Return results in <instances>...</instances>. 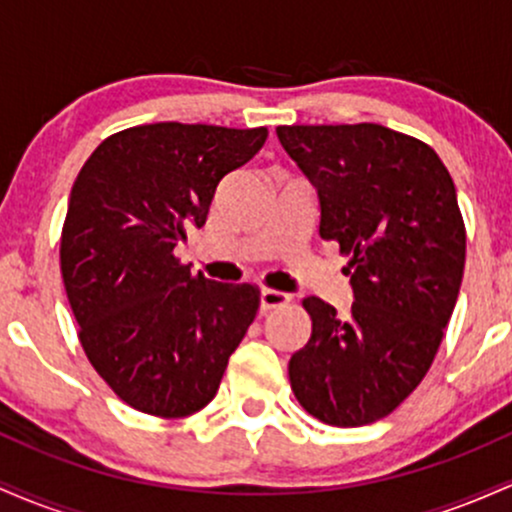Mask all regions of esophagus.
Instances as JSON below:
<instances>
[{
  "label": "esophagus",
  "mask_w": 512,
  "mask_h": 512,
  "mask_svg": "<svg viewBox=\"0 0 512 512\" xmlns=\"http://www.w3.org/2000/svg\"><path fill=\"white\" fill-rule=\"evenodd\" d=\"M291 301L289 293L284 291H274V289H262L260 291V310L262 313H267V310H274V308H281V305H286Z\"/></svg>",
  "instance_id": "esophagus-1"
}]
</instances>
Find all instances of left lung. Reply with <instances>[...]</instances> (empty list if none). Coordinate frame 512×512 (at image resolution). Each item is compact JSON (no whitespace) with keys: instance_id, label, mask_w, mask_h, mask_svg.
I'll use <instances>...</instances> for the list:
<instances>
[{"instance_id":"8db88e82","label":"left lung","mask_w":512,"mask_h":512,"mask_svg":"<svg viewBox=\"0 0 512 512\" xmlns=\"http://www.w3.org/2000/svg\"><path fill=\"white\" fill-rule=\"evenodd\" d=\"M276 137L320 199V238L339 243L356 301L349 315L303 298L308 344L291 390L322 424L385 419L419 387L455 310L467 233L436 151L395 129L281 125Z\"/></svg>"}]
</instances>
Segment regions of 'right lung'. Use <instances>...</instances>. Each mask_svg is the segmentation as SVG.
Segmentation results:
<instances>
[{
  "label": "right lung",
  "instance_id": "add662e5",
  "mask_svg": "<svg viewBox=\"0 0 512 512\" xmlns=\"http://www.w3.org/2000/svg\"><path fill=\"white\" fill-rule=\"evenodd\" d=\"M267 127L156 122L110 134L69 195L60 269L79 342L122 402L182 419L214 399L260 308L255 284L192 274L173 255Z\"/></svg>",
  "mask_w": 512,
  "mask_h": 512
}]
</instances>
